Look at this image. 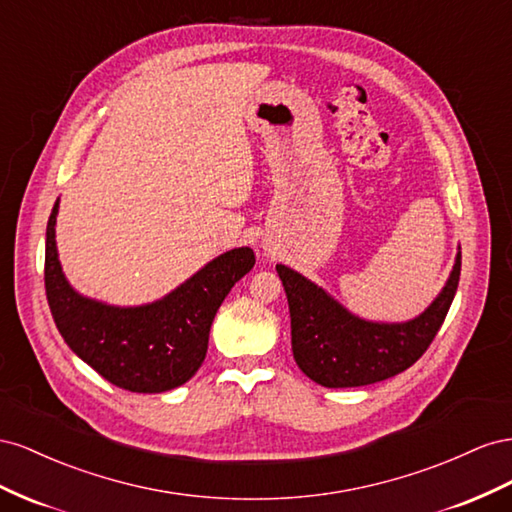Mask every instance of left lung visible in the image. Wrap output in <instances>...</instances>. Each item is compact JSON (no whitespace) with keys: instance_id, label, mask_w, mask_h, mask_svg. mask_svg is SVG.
<instances>
[{"instance_id":"left-lung-1","label":"left lung","mask_w":512,"mask_h":512,"mask_svg":"<svg viewBox=\"0 0 512 512\" xmlns=\"http://www.w3.org/2000/svg\"><path fill=\"white\" fill-rule=\"evenodd\" d=\"M279 272L291 317V352L306 377L326 388L369 386L410 369L427 352L457 294L461 253L429 309L401 324L349 313L326 289L283 264Z\"/></svg>"}]
</instances>
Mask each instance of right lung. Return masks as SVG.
<instances>
[{"label": "right lung", "mask_w": 512, "mask_h": 512, "mask_svg": "<svg viewBox=\"0 0 512 512\" xmlns=\"http://www.w3.org/2000/svg\"><path fill=\"white\" fill-rule=\"evenodd\" d=\"M55 201L47 223L45 289L49 309L68 347L83 362L130 392H165L191 379L208 352L218 306L255 266L253 248H233L212 259L171 294L141 306H113L70 287L57 259Z\"/></svg>", "instance_id": "obj_1"}]
</instances>
